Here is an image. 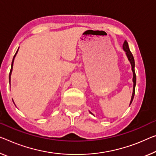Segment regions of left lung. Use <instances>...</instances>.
<instances>
[{"label":"left lung","instance_id":"left-lung-1","mask_svg":"<svg viewBox=\"0 0 156 156\" xmlns=\"http://www.w3.org/2000/svg\"><path fill=\"white\" fill-rule=\"evenodd\" d=\"M123 49L125 51L126 54L127 58H128V61H130V63L131 64L132 66V71H133V94H132V97H131V100H130V105H131L132 102H133L134 96H135V86H136V75H135V59H134V57L133 56V54L131 53L130 49H129V46H128V43L127 42L126 40H125L123 42ZM90 114H93L91 112H89Z\"/></svg>","mask_w":156,"mask_h":156}]
</instances>
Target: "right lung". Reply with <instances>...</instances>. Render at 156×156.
I'll return each mask as SVG.
<instances>
[{"label": "right lung", "instance_id": "obj_1", "mask_svg": "<svg viewBox=\"0 0 156 156\" xmlns=\"http://www.w3.org/2000/svg\"><path fill=\"white\" fill-rule=\"evenodd\" d=\"M18 51H19V48H18L17 51H16V54H14V57H13V59H12V65H11V70H10V73H9V83H10L11 75H12V68H13V63H14V58H15V56H16V54H17ZM13 102H14V101H13Z\"/></svg>", "mask_w": 156, "mask_h": 156}]
</instances>
